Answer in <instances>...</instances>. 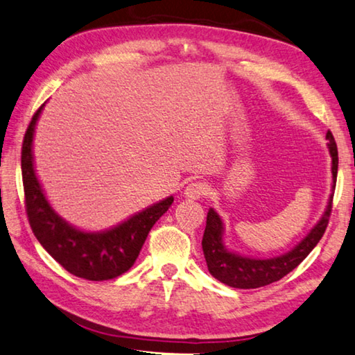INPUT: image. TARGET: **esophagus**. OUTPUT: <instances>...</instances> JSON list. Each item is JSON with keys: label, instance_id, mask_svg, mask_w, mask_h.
I'll return each mask as SVG.
<instances>
[{"label": "esophagus", "instance_id": "1", "mask_svg": "<svg viewBox=\"0 0 355 355\" xmlns=\"http://www.w3.org/2000/svg\"><path fill=\"white\" fill-rule=\"evenodd\" d=\"M207 190L209 189L205 182L195 181V182H190L187 187H185L184 195L190 200H198V198H201V196H205L207 193Z\"/></svg>", "mask_w": 355, "mask_h": 355}]
</instances>
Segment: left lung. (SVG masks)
<instances>
[{"mask_svg": "<svg viewBox=\"0 0 355 355\" xmlns=\"http://www.w3.org/2000/svg\"><path fill=\"white\" fill-rule=\"evenodd\" d=\"M327 146L332 155V174H334V185L332 190H335L336 182V173H338V149H336L335 138L332 132H327ZM332 200L334 193L330 195L327 209H325L324 216L319 220L318 225L313 228L304 241L299 245H295L291 252L282 254L277 258L269 259H254L241 257L237 253H231L223 245V223L222 218L214 209H209L207 220H206V230L205 236H202V252H205V258L207 263V269L211 272L212 277H216L218 282L228 284L231 288L239 289H252V288H261L266 284H270L278 282L289 272L294 270L302 261H304L316 243L321 241L324 236L325 228L329 225L330 214H332Z\"/></svg>", "mask_w": 355, "mask_h": 355, "instance_id": "left-lung-1", "label": "left lung"}]
</instances>
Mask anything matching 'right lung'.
<instances>
[{
    "instance_id": "right-lung-1",
    "label": "right lung",
    "mask_w": 355,
    "mask_h": 355,
    "mask_svg": "<svg viewBox=\"0 0 355 355\" xmlns=\"http://www.w3.org/2000/svg\"><path fill=\"white\" fill-rule=\"evenodd\" d=\"M40 105L21 144V178L31 230L46 252L72 275L89 282L112 280L135 263L149 231L171 206L173 196L149 206L114 228L102 232L80 231L58 216L46 201L33 165L34 127Z\"/></svg>"
}]
</instances>
